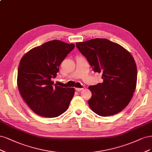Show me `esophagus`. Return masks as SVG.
I'll return each instance as SVG.
<instances>
[{
    "label": "esophagus",
    "instance_id": "esophagus-1",
    "mask_svg": "<svg viewBox=\"0 0 152 152\" xmlns=\"http://www.w3.org/2000/svg\"><path fill=\"white\" fill-rule=\"evenodd\" d=\"M75 90L77 91H81V90H83V88H76Z\"/></svg>",
    "mask_w": 152,
    "mask_h": 152
}]
</instances>
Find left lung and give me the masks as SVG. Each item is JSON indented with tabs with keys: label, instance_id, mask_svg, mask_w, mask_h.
<instances>
[{
	"label": "left lung",
	"instance_id": "1",
	"mask_svg": "<svg viewBox=\"0 0 152 152\" xmlns=\"http://www.w3.org/2000/svg\"><path fill=\"white\" fill-rule=\"evenodd\" d=\"M95 72L104 81L90 86V109L103 117L113 115L129 104L135 91L137 67L133 57L124 47L105 38L76 43Z\"/></svg>",
	"mask_w": 152,
	"mask_h": 152
}]
</instances>
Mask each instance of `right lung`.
<instances>
[{
	"label": "right lung",
	"instance_id": "obj_1",
	"mask_svg": "<svg viewBox=\"0 0 152 152\" xmlns=\"http://www.w3.org/2000/svg\"><path fill=\"white\" fill-rule=\"evenodd\" d=\"M75 44L52 40L29 50L21 58L17 85L24 101L37 114L56 117L66 112L75 95L74 88L53 86L52 78Z\"/></svg>",
	"mask_w": 152,
	"mask_h": 152
}]
</instances>
